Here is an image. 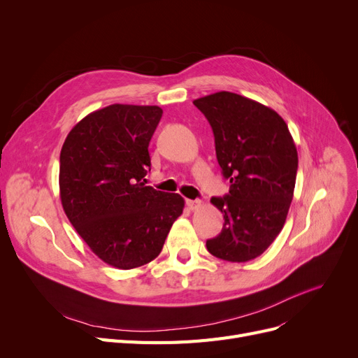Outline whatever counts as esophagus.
Returning a JSON list of instances; mask_svg holds the SVG:
<instances>
[{"instance_id":"esophagus-1","label":"esophagus","mask_w":358,"mask_h":358,"mask_svg":"<svg viewBox=\"0 0 358 358\" xmlns=\"http://www.w3.org/2000/svg\"><path fill=\"white\" fill-rule=\"evenodd\" d=\"M185 204L190 210H199L201 208V200H185Z\"/></svg>"}]
</instances>
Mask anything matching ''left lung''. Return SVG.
Segmentation results:
<instances>
[{
  "instance_id": "1",
  "label": "left lung",
  "mask_w": 358,
  "mask_h": 358,
  "mask_svg": "<svg viewBox=\"0 0 358 358\" xmlns=\"http://www.w3.org/2000/svg\"><path fill=\"white\" fill-rule=\"evenodd\" d=\"M193 103L213 129L217 162L231 181L229 194L210 200L224 223L206 247L224 261H251L285 227L297 173L294 141L277 111L239 94L219 91Z\"/></svg>"
}]
</instances>
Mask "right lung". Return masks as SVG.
<instances>
[{
	"label": "right lung",
	"mask_w": 358,
	"mask_h": 358,
	"mask_svg": "<svg viewBox=\"0 0 358 358\" xmlns=\"http://www.w3.org/2000/svg\"><path fill=\"white\" fill-rule=\"evenodd\" d=\"M161 117L158 106L111 104L80 120L62 145L64 212L90 250L120 270L155 259L184 209L180 194L142 181Z\"/></svg>",
	"instance_id": "1"
}]
</instances>
